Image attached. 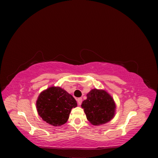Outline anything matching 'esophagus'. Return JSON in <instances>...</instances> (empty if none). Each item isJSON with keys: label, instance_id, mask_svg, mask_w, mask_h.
I'll return each instance as SVG.
<instances>
[{"label": "esophagus", "instance_id": "1", "mask_svg": "<svg viewBox=\"0 0 158 158\" xmlns=\"http://www.w3.org/2000/svg\"><path fill=\"white\" fill-rule=\"evenodd\" d=\"M77 102H78V106H81V104H82V99L81 98H78L77 99Z\"/></svg>", "mask_w": 158, "mask_h": 158}]
</instances>
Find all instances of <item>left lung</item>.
I'll return each mask as SVG.
<instances>
[{
	"label": "left lung",
	"mask_w": 158,
	"mask_h": 158,
	"mask_svg": "<svg viewBox=\"0 0 158 158\" xmlns=\"http://www.w3.org/2000/svg\"><path fill=\"white\" fill-rule=\"evenodd\" d=\"M86 96L87 99L84 100L81 106L92 125H104L113 118L116 113V104L106 89H92Z\"/></svg>",
	"instance_id": "8db88e82"
}]
</instances>
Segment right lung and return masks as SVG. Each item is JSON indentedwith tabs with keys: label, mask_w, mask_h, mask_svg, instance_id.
<instances>
[{
	"label": "right lung",
	"mask_w": 158,
	"mask_h": 158,
	"mask_svg": "<svg viewBox=\"0 0 158 158\" xmlns=\"http://www.w3.org/2000/svg\"><path fill=\"white\" fill-rule=\"evenodd\" d=\"M77 107L73 95L59 86L42 91L36 101L37 111L41 118L53 127L67 122L71 110Z\"/></svg>",
	"instance_id": "obj_1"
}]
</instances>
